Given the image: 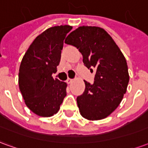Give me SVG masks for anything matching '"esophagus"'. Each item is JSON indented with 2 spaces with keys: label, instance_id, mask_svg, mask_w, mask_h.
<instances>
[{
  "label": "esophagus",
  "instance_id": "obj_1",
  "mask_svg": "<svg viewBox=\"0 0 148 148\" xmlns=\"http://www.w3.org/2000/svg\"><path fill=\"white\" fill-rule=\"evenodd\" d=\"M66 83L67 84H71L72 82H73V79H71V78H67V80L66 81Z\"/></svg>",
  "mask_w": 148,
  "mask_h": 148
}]
</instances>
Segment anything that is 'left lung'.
I'll return each mask as SVG.
<instances>
[{
    "mask_svg": "<svg viewBox=\"0 0 148 148\" xmlns=\"http://www.w3.org/2000/svg\"><path fill=\"white\" fill-rule=\"evenodd\" d=\"M65 42L79 50L84 65L90 71L96 70L94 82L84 81L85 91L77 97L80 114L90 121L107 117L127 91L129 74L124 55L107 32L99 27H79Z\"/></svg>",
    "mask_w": 148,
    "mask_h": 148,
    "instance_id": "8db88e82",
    "label": "left lung"
}]
</instances>
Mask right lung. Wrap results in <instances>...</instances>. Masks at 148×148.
<instances>
[{
	"label": "right lung",
	"instance_id": "add662e5",
	"mask_svg": "<svg viewBox=\"0 0 148 148\" xmlns=\"http://www.w3.org/2000/svg\"><path fill=\"white\" fill-rule=\"evenodd\" d=\"M70 25L50 27L28 47L19 70V88L27 108L39 116L49 117L59 110L66 96L67 85L52 74L57 72L63 40Z\"/></svg>",
	"mask_w": 148,
	"mask_h": 148
}]
</instances>
